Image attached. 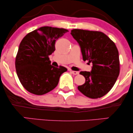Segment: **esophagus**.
<instances>
[{
  "mask_svg": "<svg viewBox=\"0 0 133 133\" xmlns=\"http://www.w3.org/2000/svg\"><path fill=\"white\" fill-rule=\"evenodd\" d=\"M71 72L72 74H74V75H76V74H79V72H78V71H71Z\"/></svg>",
  "mask_w": 133,
  "mask_h": 133,
  "instance_id": "esophagus-1",
  "label": "esophagus"
}]
</instances>
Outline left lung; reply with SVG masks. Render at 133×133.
<instances>
[{"instance_id": "obj_1", "label": "left lung", "mask_w": 133, "mask_h": 133, "mask_svg": "<svg viewBox=\"0 0 133 133\" xmlns=\"http://www.w3.org/2000/svg\"><path fill=\"white\" fill-rule=\"evenodd\" d=\"M71 34L81 47L83 61L92 63L90 72H80L85 83L78 86V90L91 99L102 97L119 75V52L115 43L102 32L74 29Z\"/></svg>"}]
</instances>
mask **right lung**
Returning <instances> with one entry per match:
<instances>
[{"label": "right lung", "instance_id": "1", "mask_svg": "<svg viewBox=\"0 0 133 133\" xmlns=\"http://www.w3.org/2000/svg\"><path fill=\"white\" fill-rule=\"evenodd\" d=\"M68 31L43 26L32 31L21 41L16 57V70L23 87L31 93L43 95L55 88L63 66L51 65L50 56L55 51V42Z\"/></svg>", "mask_w": 133, "mask_h": 133}]
</instances>
